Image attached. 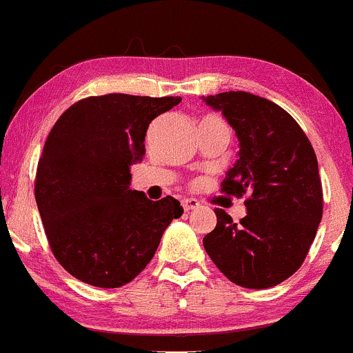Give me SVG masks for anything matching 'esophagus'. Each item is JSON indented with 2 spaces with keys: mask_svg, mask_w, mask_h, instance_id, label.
<instances>
[{
  "mask_svg": "<svg viewBox=\"0 0 353 353\" xmlns=\"http://www.w3.org/2000/svg\"><path fill=\"white\" fill-rule=\"evenodd\" d=\"M181 205H183L184 211H192V210H198V208H199V203L196 201V199H192V198L183 199V201H181Z\"/></svg>",
  "mask_w": 353,
  "mask_h": 353,
  "instance_id": "34e87169",
  "label": "esophagus"
}]
</instances>
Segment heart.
Masks as SVG:
<instances>
[{
    "label": "heart",
    "mask_w": 353,
    "mask_h": 353,
    "mask_svg": "<svg viewBox=\"0 0 353 353\" xmlns=\"http://www.w3.org/2000/svg\"><path fill=\"white\" fill-rule=\"evenodd\" d=\"M213 120H218V118H214V117H206L203 121H213ZM203 121H201V123H203Z\"/></svg>",
    "instance_id": "obj_1"
}]
</instances>
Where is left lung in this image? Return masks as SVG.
<instances>
[{"mask_svg": "<svg viewBox=\"0 0 353 353\" xmlns=\"http://www.w3.org/2000/svg\"><path fill=\"white\" fill-rule=\"evenodd\" d=\"M221 111L239 139V159L223 181L226 194H248L235 223L214 210L216 226L203 239L214 265L232 283L267 289L303 264L323 214L318 161L294 118L276 103L245 91L201 96Z\"/></svg>", "mask_w": 353, "mask_h": 353, "instance_id": "obj_1", "label": "left lung"}]
</instances>
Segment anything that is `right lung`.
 <instances>
[{"instance_id":"right-lung-1","label":"right lung","mask_w":353,"mask_h":353,"mask_svg":"<svg viewBox=\"0 0 353 353\" xmlns=\"http://www.w3.org/2000/svg\"><path fill=\"white\" fill-rule=\"evenodd\" d=\"M181 98L92 96L62 113L39 161L35 199L59 264L83 283L120 288L154 257L177 199L130 188L145 155L147 128Z\"/></svg>"}]
</instances>
